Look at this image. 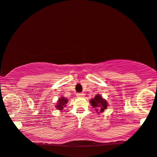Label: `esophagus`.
Wrapping results in <instances>:
<instances>
[{"label": "esophagus", "instance_id": "esophagus-1", "mask_svg": "<svg viewBox=\"0 0 157 157\" xmlns=\"http://www.w3.org/2000/svg\"><path fill=\"white\" fill-rule=\"evenodd\" d=\"M85 94L83 93H77L76 96L78 97H83Z\"/></svg>", "mask_w": 157, "mask_h": 157}]
</instances>
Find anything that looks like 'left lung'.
<instances>
[{"mask_svg":"<svg viewBox=\"0 0 157 157\" xmlns=\"http://www.w3.org/2000/svg\"><path fill=\"white\" fill-rule=\"evenodd\" d=\"M91 106L93 109H95L97 113L99 114L100 113L104 111L105 109H107L108 103L105 99L102 97L101 94H97L93 99H91L90 101Z\"/></svg>","mask_w":157,"mask_h":157,"instance_id":"left-lung-1","label":"left lung"}]
</instances>
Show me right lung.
Returning <instances> with one entry per match:
<instances>
[{"mask_svg":"<svg viewBox=\"0 0 157 157\" xmlns=\"http://www.w3.org/2000/svg\"><path fill=\"white\" fill-rule=\"evenodd\" d=\"M68 102V99L66 98L65 97H61L60 98L58 99V101H57V104L56 106V109L60 110V112L63 111V110L64 109V108L66 107V105L67 104Z\"/></svg>","mask_w":157,"mask_h":157,"instance_id":"obj_1","label":"right lung"}]
</instances>
